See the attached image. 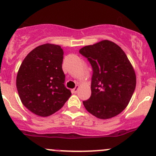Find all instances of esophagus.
<instances>
[{
    "label": "esophagus",
    "instance_id": "34e87169",
    "mask_svg": "<svg viewBox=\"0 0 156 156\" xmlns=\"http://www.w3.org/2000/svg\"><path fill=\"white\" fill-rule=\"evenodd\" d=\"M78 87H79V86H78V85L76 86V87L74 88V89H72V92L73 93V94H76L77 91H78Z\"/></svg>",
    "mask_w": 156,
    "mask_h": 156
}]
</instances>
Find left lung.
I'll use <instances>...</instances> for the list:
<instances>
[{"instance_id":"left-lung-1","label":"left lung","mask_w":156,"mask_h":156,"mask_svg":"<svg viewBox=\"0 0 156 156\" xmlns=\"http://www.w3.org/2000/svg\"><path fill=\"white\" fill-rule=\"evenodd\" d=\"M93 68L91 96L83 101L88 112L100 119L120 114L136 87V74L127 55L114 42L103 40L80 49Z\"/></svg>"}]
</instances>
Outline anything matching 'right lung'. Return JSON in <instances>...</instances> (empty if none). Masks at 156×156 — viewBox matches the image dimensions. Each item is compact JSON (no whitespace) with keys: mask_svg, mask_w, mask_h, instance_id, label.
Wrapping results in <instances>:
<instances>
[{"mask_svg":"<svg viewBox=\"0 0 156 156\" xmlns=\"http://www.w3.org/2000/svg\"><path fill=\"white\" fill-rule=\"evenodd\" d=\"M62 59L63 50L60 46L44 44L31 50L19 69L16 87L20 98L37 115H51L72 95L64 85Z\"/></svg>","mask_w":156,"mask_h":156,"instance_id":"right-lung-1","label":"right lung"}]
</instances>
